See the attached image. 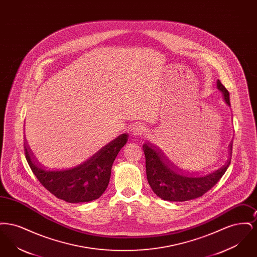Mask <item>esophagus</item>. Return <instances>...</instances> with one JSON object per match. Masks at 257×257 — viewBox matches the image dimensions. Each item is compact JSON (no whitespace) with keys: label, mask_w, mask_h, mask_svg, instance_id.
<instances>
[{"label":"esophagus","mask_w":257,"mask_h":257,"mask_svg":"<svg viewBox=\"0 0 257 257\" xmlns=\"http://www.w3.org/2000/svg\"><path fill=\"white\" fill-rule=\"evenodd\" d=\"M133 135L135 137H141L145 135V128L141 125H137L133 128Z\"/></svg>","instance_id":"esophagus-1"}]
</instances>
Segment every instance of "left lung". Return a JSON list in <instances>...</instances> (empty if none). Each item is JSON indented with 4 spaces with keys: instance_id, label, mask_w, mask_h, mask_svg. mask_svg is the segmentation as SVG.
Here are the masks:
<instances>
[{
    "instance_id": "left-lung-1",
    "label": "left lung",
    "mask_w": 257,
    "mask_h": 257,
    "mask_svg": "<svg viewBox=\"0 0 257 257\" xmlns=\"http://www.w3.org/2000/svg\"><path fill=\"white\" fill-rule=\"evenodd\" d=\"M217 87L221 91L227 105H230L229 92L217 81ZM233 141L228 146V157L223 165L215 171L204 174L187 173L179 170L157 147L146 143L143 149L146 155L147 181L152 191L160 198L169 201H187L203 196L222 177L230 165Z\"/></svg>"
}]
</instances>
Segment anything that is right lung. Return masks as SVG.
<instances>
[{
  "instance_id": "right-lung-1",
  "label": "right lung",
  "mask_w": 257,
  "mask_h": 257,
  "mask_svg": "<svg viewBox=\"0 0 257 257\" xmlns=\"http://www.w3.org/2000/svg\"><path fill=\"white\" fill-rule=\"evenodd\" d=\"M128 141V135H119L100 148L82 164L61 170H50L40 166L25 143L26 159L37 176L51 194L69 203L88 202L99 198L110 182L113 161Z\"/></svg>"
}]
</instances>
